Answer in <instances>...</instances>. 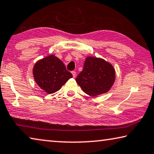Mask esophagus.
<instances>
[{"instance_id": "obj_1", "label": "esophagus", "mask_w": 154, "mask_h": 154, "mask_svg": "<svg viewBox=\"0 0 154 154\" xmlns=\"http://www.w3.org/2000/svg\"><path fill=\"white\" fill-rule=\"evenodd\" d=\"M71 73H72L73 77H75V76H76V72H75V71H72Z\"/></svg>"}]
</instances>
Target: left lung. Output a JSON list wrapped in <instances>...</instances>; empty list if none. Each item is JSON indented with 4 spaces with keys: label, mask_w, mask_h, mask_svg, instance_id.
Instances as JSON below:
<instances>
[{
    "label": "left lung",
    "mask_w": 154,
    "mask_h": 154,
    "mask_svg": "<svg viewBox=\"0 0 154 154\" xmlns=\"http://www.w3.org/2000/svg\"><path fill=\"white\" fill-rule=\"evenodd\" d=\"M115 79V69L111 63L102 58L88 56L75 80L85 93L95 97L108 92Z\"/></svg>",
    "instance_id": "1"
}]
</instances>
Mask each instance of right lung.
<instances>
[{
	"mask_svg": "<svg viewBox=\"0 0 154 154\" xmlns=\"http://www.w3.org/2000/svg\"><path fill=\"white\" fill-rule=\"evenodd\" d=\"M33 75L38 86L48 94L58 91L72 77L64 63L54 55L38 60L33 66Z\"/></svg>",
	"mask_w": 154,
	"mask_h": 154,
	"instance_id": "1",
	"label": "right lung"
}]
</instances>
